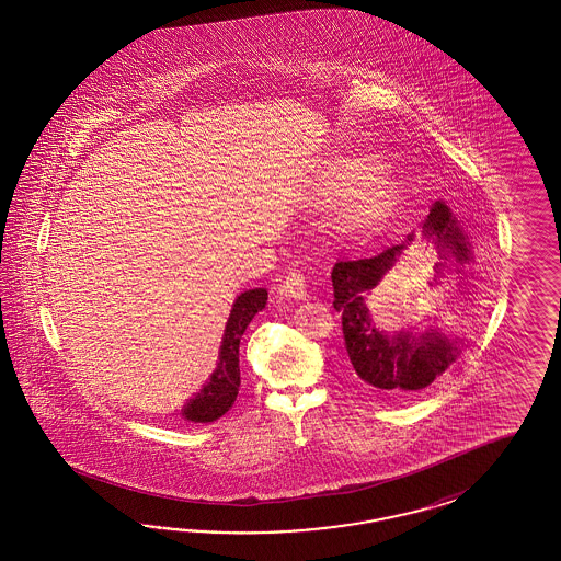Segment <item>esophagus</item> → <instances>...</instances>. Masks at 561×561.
Listing matches in <instances>:
<instances>
[{"label": "esophagus", "instance_id": "1", "mask_svg": "<svg viewBox=\"0 0 561 561\" xmlns=\"http://www.w3.org/2000/svg\"><path fill=\"white\" fill-rule=\"evenodd\" d=\"M306 289H308L306 277L300 272L288 273V277L282 286V291H286L291 298H306Z\"/></svg>", "mask_w": 561, "mask_h": 561}]
</instances>
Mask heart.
<instances>
[{
	"label": "heart",
	"mask_w": 561,
	"mask_h": 561,
	"mask_svg": "<svg viewBox=\"0 0 561 561\" xmlns=\"http://www.w3.org/2000/svg\"><path fill=\"white\" fill-rule=\"evenodd\" d=\"M356 179L354 167H337L331 170V176L324 181L323 195L337 197ZM391 176L385 170H373L364 174L352 191L341 209V224L343 228H359L373 220L378 209L387 204L391 195Z\"/></svg>",
	"instance_id": "heart-1"
}]
</instances>
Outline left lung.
Here are the masks:
<instances>
[{
    "mask_svg": "<svg viewBox=\"0 0 561 561\" xmlns=\"http://www.w3.org/2000/svg\"><path fill=\"white\" fill-rule=\"evenodd\" d=\"M420 237L424 240L436 238L440 242L442 256L450 253L459 263L469 259V249L457 220L442 202L432 205ZM401 251L403 244H397L373 259L340 261L331 273L335 289L333 306L341 312L352 380L356 389L368 397H411L430 387L460 354L457 343L438 331L430 329L420 335L403 331L391 337L373 323L364 296L378 286Z\"/></svg>",
    "mask_w": 561,
    "mask_h": 561,
    "instance_id": "8db88e82",
    "label": "left lung"
}]
</instances>
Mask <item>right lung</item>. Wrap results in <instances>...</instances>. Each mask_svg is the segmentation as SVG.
I'll use <instances>...</instances> for the list:
<instances>
[{"mask_svg": "<svg viewBox=\"0 0 561 561\" xmlns=\"http://www.w3.org/2000/svg\"><path fill=\"white\" fill-rule=\"evenodd\" d=\"M267 302V289L255 288L242 291L234 300L226 331L221 337L220 357L218 366L204 389L197 392L193 399H188L187 405L181 411L188 422L207 424L221 417L232 403L237 401L238 387H240V368H238V345L242 340L244 329L253 321L259 310L265 308Z\"/></svg>", "mask_w": 561, "mask_h": 561, "instance_id": "obj_1", "label": "right lung"}]
</instances>
